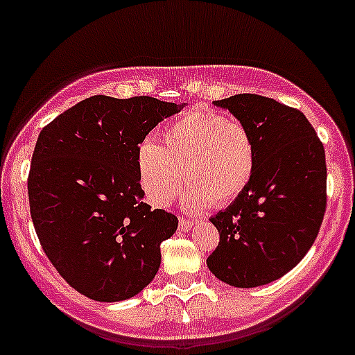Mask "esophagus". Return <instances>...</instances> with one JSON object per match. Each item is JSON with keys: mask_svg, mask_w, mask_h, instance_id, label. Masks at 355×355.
<instances>
[{"mask_svg": "<svg viewBox=\"0 0 355 355\" xmlns=\"http://www.w3.org/2000/svg\"><path fill=\"white\" fill-rule=\"evenodd\" d=\"M192 225H193V222H192V220L180 219V225H178V229H180V231L187 232V231H190V229H192Z\"/></svg>", "mask_w": 355, "mask_h": 355, "instance_id": "esophagus-1", "label": "esophagus"}]
</instances>
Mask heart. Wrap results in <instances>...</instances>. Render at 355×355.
Returning a JSON list of instances; mask_svg holds the SVG:
<instances>
[{
    "mask_svg": "<svg viewBox=\"0 0 355 355\" xmlns=\"http://www.w3.org/2000/svg\"><path fill=\"white\" fill-rule=\"evenodd\" d=\"M162 141L145 139L136 151L139 184L157 207L177 196L182 177L189 182L184 207L202 212L212 202L234 200L254 173L256 143L249 128L217 112H187L165 128Z\"/></svg>",
    "mask_w": 355,
    "mask_h": 355,
    "instance_id": "1",
    "label": "heart"
}]
</instances>
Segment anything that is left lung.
Segmentation results:
<instances>
[{"mask_svg": "<svg viewBox=\"0 0 355 355\" xmlns=\"http://www.w3.org/2000/svg\"><path fill=\"white\" fill-rule=\"evenodd\" d=\"M214 106L249 128L256 166L236 200L210 217L220 241L207 266L231 286L268 285L297 266L320 231L325 150L302 111L270 97L237 94Z\"/></svg>", "mask_w": 355, "mask_h": 355, "instance_id": "obj_1", "label": "left lung"}]
</instances>
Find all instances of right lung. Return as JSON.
I'll use <instances>...</instances> for the list:
<instances>
[{"mask_svg": "<svg viewBox=\"0 0 355 355\" xmlns=\"http://www.w3.org/2000/svg\"><path fill=\"white\" fill-rule=\"evenodd\" d=\"M185 104L92 96L40 131L28 175L30 214L58 275L96 302H121L153 282L159 244L178 219L145 202L139 143Z\"/></svg>", "mask_w": 355, "mask_h": 355, "instance_id": "1", "label": "right lung"}]
</instances>
